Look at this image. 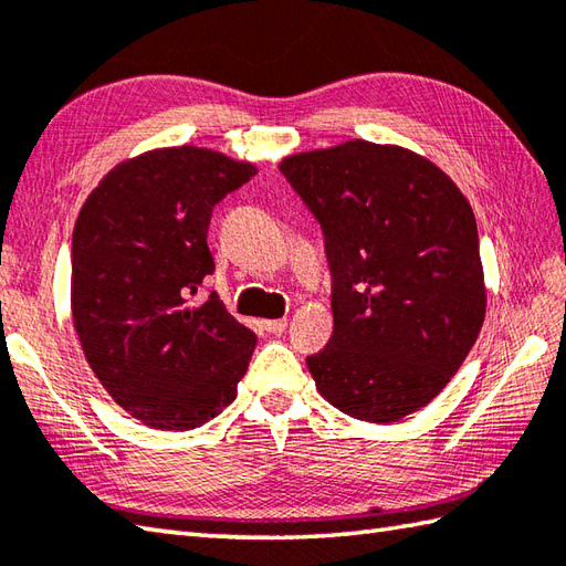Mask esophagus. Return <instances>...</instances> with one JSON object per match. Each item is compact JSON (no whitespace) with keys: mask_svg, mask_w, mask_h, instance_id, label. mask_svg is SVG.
<instances>
[{"mask_svg":"<svg viewBox=\"0 0 566 566\" xmlns=\"http://www.w3.org/2000/svg\"><path fill=\"white\" fill-rule=\"evenodd\" d=\"M264 331L272 335H282L286 331V318H274V321H264Z\"/></svg>","mask_w":566,"mask_h":566,"instance_id":"esophagus-1","label":"esophagus"}]
</instances>
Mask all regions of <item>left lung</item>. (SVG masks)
I'll list each match as a JSON object with an SVG mask.
<instances>
[{"label":"left lung","mask_w":566,"mask_h":566,"mask_svg":"<svg viewBox=\"0 0 566 566\" xmlns=\"http://www.w3.org/2000/svg\"><path fill=\"white\" fill-rule=\"evenodd\" d=\"M316 216L333 335L306 357L326 401L396 423L444 389L476 343L486 286L474 211L423 155L347 140L280 163Z\"/></svg>","instance_id":"obj_1"}]
</instances>
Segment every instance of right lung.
<instances>
[{"instance_id": "add662e5", "label": "right lung", "mask_w": 566, "mask_h": 566, "mask_svg": "<svg viewBox=\"0 0 566 566\" xmlns=\"http://www.w3.org/2000/svg\"><path fill=\"white\" fill-rule=\"evenodd\" d=\"M255 172L209 148H158L116 165L80 209L70 302L82 353L150 428H199L235 399L255 333L216 292L191 296L213 272V207Z\"/></svg>"}]
</instances>
